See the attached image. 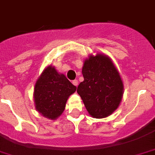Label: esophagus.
<instances>
[{
	"instance_id": "obj_1",
	"label": "esophagus",
	"mask_w": 155,
	"mask_h": 155,
	"mask_svg": "<svg viewBox=\"0 0 155 155\" xmlns=\"http://www.w3.org/2000/svg\"><path fill=\"white\" fill-rule=\"evenodd\" d=\"M72 83H73V84L74 85V86H78V80H74V81H72Z\"/></svg>"
}]
</instances>
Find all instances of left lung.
I'll return each instance as SVG.
<instances>
[{"label":"left lung","instance_id":"1","mask_svg":"<svg viewBox=\"0 0 155 155\" xmlns=\"http://www.w3.org/2000/svg\"><path fill=\"white\" fill-rule=\"evenodd\" d=\"M84 81L77 92L92 117L104 118L117 110L124 94V84L110 57L91 54L84 61Z\"/></svg>","mask_w":155,"mask_h":155}]
</instances>
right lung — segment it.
Wrapping results in <instances>:
<instances>
[{
    "label": "right lung",
    "mask_w": 155,
    "mask_h": 155,
    "mask_svg": "<svg viewBox=\"0 0 155 155\" xmlns=\"http://www.w3.org/2000/svg\"><path fill=\"white\" fill-rule=\"evenodd\" d=\"M77 87L56 70L54 66L46 67L37 80L34 89V101L36 110L44 117L56 120L65 109L70 95Z\"/></svg>",
    "instance_id": "obj_1"
}]
</instances>
